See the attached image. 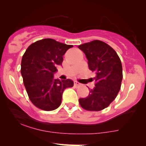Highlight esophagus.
<instances>
[{"label": "esophagus", "mask_w": 146, "mask_h": 146, "mask_svg": "<svg viewBox=\"0 0 146 146\" xmlns=\"http://www.w3.org/2000/svg\"><path fill=\"white\" fill-rule=\"evenodd\" d=\"M74 86H75V87H79V86L80 85V83H79L78 82H77V81L74 82Z\"/></svg>", "instance_id": "34e87169"}]
</instances>
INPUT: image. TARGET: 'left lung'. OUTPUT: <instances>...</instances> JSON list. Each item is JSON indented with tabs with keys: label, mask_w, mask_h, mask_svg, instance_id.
I'll use <instances>...</instances> for the list:
<instances>
[{
	"label": "left lung",
	"mask_w": 146,
	"mask_h": 146,
	"mask_svg": "<svg viewBox=\"0 0 146 146\" xmlns=\"http://www.w3.org/2000/svg\"><path fill=\"white\" fill-rule=\"evenodd\" d=\"M78 48L85 54L90 70L96 74L95 88L79 102L86 110L100 111L109 106L120 91L123 80L121 61L110 46L100 40L81 44Z\"/></svg>",
	"instance_id": "obj_1"
}]
</instances>
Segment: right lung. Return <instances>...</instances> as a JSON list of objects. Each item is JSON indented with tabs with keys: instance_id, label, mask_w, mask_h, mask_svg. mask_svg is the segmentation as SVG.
I'll list each match as a JSON object with an SVG mask.
<instances>
[{
	"instance_id": "obj_1",
	"label": "right lung",
	"mask_w": 146,
	"mask_h": 146,
	"mask_svg": "<svg viewBox=\"0 0 146 146\" xmlns=\"http://www.w3.org/2000/svg\"><path fill=\"white\" fill-rule=\"evenodd\" d=\"M72 46L44 38L31 44L25 51L21 73L28 96L36 108L45 111L56 109L62 103L64 90L74 85L72 80L54 77L57 65L62 64L63 55Z\"/></svg>"
}]
</instances>
